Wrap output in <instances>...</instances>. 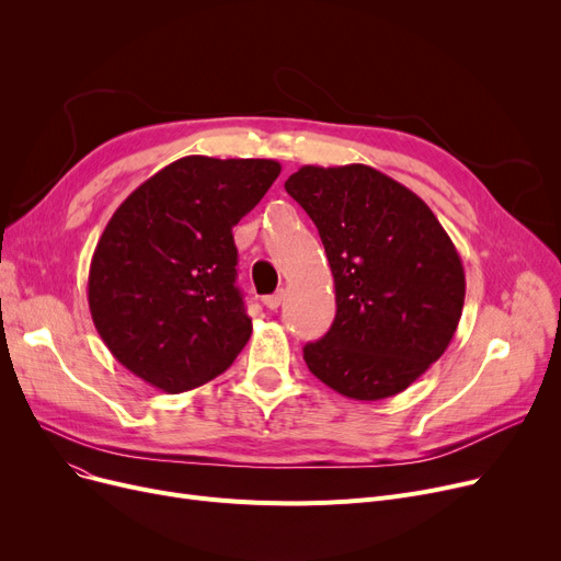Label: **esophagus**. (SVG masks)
<instances>
[{"instance_id": "esophagus-1", "label": "esophagus", "mask_w": 561, "mask_h": 561, "mask_svg": "<svg viewBox=\"0 0 561 561\" xmlns=\"http://www.w3.org/2000/svg\"><path fill=\"white\" fill-rule=\"evenodd\" d=\"M263 305L268 307V309H277V307L282 305V290L273 293V296H265V298H263Z\"/></svg>"}]
</instances>
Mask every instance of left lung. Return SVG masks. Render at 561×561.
Instances as JSON below:
<instances>
[{
    "mask_svg": "<svg viewBox=\"0 0 561 561\" xmlns=\"http://www.w3.org/2000/svg\"><path fill=\"white\" fill-rule=\"evenodd\" d=\"M286 193L318 227L336 290L309 370L352 400L404 391L450 345L466 296L461 259L430 206L370 165H302Z\"/></svg>",
    "mask_w": 561,
    "mask_h": 561,
    "instance_id": "1",
    "label": "left lung"
}]
</instances>
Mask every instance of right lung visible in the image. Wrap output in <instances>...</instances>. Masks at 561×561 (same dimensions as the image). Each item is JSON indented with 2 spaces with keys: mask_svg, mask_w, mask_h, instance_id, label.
<instances>
[{
  "mask_svg": "<svg viewBox=\"0 0 561 561\" xmlns=\"http://www.w3.org/2000/svg\"><path fill=\"white\" fill-rule=\"evenodd\" d=\"M273 159L184 157L113 214L88 273L111 355L165 393L225 373L252 334L231 229L277 180Z\"/></svg>",
  "mask_w": 561,
  "mask_h": 561,
  "instance_id": "right-lung-1",
  "label": "right lung"
}]
</instances>
